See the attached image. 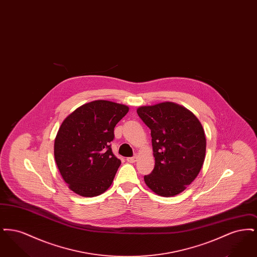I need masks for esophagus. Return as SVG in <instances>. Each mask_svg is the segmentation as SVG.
I'll return each instance as SVG.
<instances>
[{
	"mask_svg": "<svg viewBox=\"0 0 257 257\" xmlns=\"http://www.w3.org/2000/svg\"><path fill=\"white\" fill-rule=\"evenodd\" d=\"M137 159H138V156H137V155H135L133 157H128L126 160H127V162H128V163H135V162L137 161Z\"/></svg>",
	"mask_w": 257,
	"mask_h": 257,
	"instance_id": "obj_1",
	"label": "esophagus"
}]
</instances>
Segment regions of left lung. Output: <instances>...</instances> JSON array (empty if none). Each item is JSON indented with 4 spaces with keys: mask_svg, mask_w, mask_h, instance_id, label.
<instances>
[{
    "mask_svg": "<svg viewBox=\"0 0 257 257\" xmlns=\"http://www.w3.org/2000/svg\"><path fill=\"white\" fill-rule=\"evenodd\" d=\"M137 112L151 130L155 167L145 182L161 196H176L196 179L205 159L206 139L196 115L182 106L164 102Z\"/></svg>",
    "mask_w": 257,
    "mask_h": 257,
    "instance_id": "left-lung-1",
    "label": "left lung"
}]
</instances>
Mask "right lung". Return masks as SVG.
Here are the masks:
<instances>
[{"label":"right lung","instance_id":"1","mask_svg":"<svg viewBox=\"0 0 257 257\" xmlns=\"http://www.w3.org/2000/svg\"><path fill=\"white\" fill-rule=\"evenodd\" d=\"M129 108L96 100L79 107L61 123L54 154L65 183L75 194L99 196L108 190L121 161L110 147L117 122Z\"/></svg>","mask_w":257,"mask_h":257}]
</instances>
